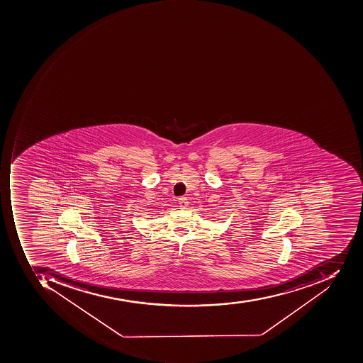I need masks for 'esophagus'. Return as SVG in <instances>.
<instances>
[{"label":"esophagus","mask_w":363,"mask_h":363,"mask_svg":"<svg viewBox=\"0 0 363 363\" xmlns=\"http://www.w3.org/2000/svg\"><path fill=\"white\" fill-rule=\"evenodd\" d=\"M188 199L184 198V196H181V198H179V208H185L186 206H188Z\"/></svg>","instance_id":"obj_1"}]
</instances>
